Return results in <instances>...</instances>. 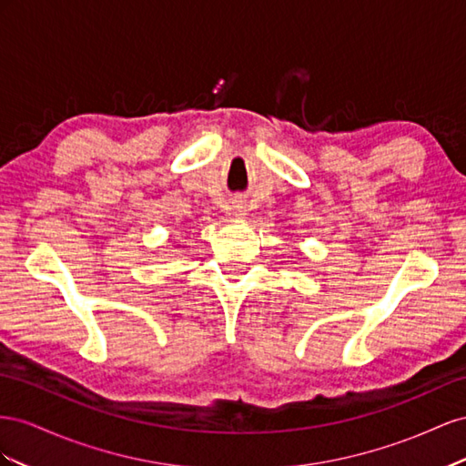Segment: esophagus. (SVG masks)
I'll return each mask as SVG.
<instances>
[{"mask_svg":"<svg viewBox=\"0 0 466 466\" xmlns=\"http://www.w3.org/2000/svg\"><path fill=\"white\" fill-rule=\"evenodd\" d=\"M232 215H234L238 220L246 218V215H248V207H246L244 203H234V205H232Z\"/></svg>","mask_w":466,"mask_h":466,"instance_id":"obj_1","label":"esophagus"}]
</instances>
